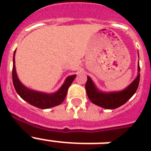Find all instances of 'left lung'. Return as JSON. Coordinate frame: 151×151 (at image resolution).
I'll return each mask as SVG.
<instances>
[{"instance_id":"left-lung-1","label":"left lung","mask_w":151,"mask_h":151,"mask_svg":"<svg viewBox=\"0 0 151 151\" xmlns=\"http://www.w3.org/2000/svg\"><path fill=\"white\" fill-rule=\"evenodd\" d=\"M139 65L138 66V75L136 79L124 90L121 92H100L93 83L92 79L88 76L87 82L85 84V89L90 101L96 105L104 109H116L126 103L131 98L138 88L139 83Z\"/></svg>"}]
</instances>
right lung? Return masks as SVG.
<instances>
[{
    "mask_svg": "<svg viewBox=\"0 0 151 151\" xmlns=\"http://www.w3.org/2000/svg\"><path fill=\"white\" fill-rule=\"evenodd\" d=\"M15 51L13 55L12 81L15 91L19 95V96L22 99L27 101L28 103L40 109H48L61 104L66 98L69 87L70 86L74 78H76V75L69 76L68 78H66L65 82L62 85L61 88L56 92L52 94H47L29 89L25 87L18 78L15 66Z\"/></svg>",
    "mask_w": 151,
    "mask_h": 151,
    "instance_id": "1",
    "label": "right lung"
}]
</instances>
